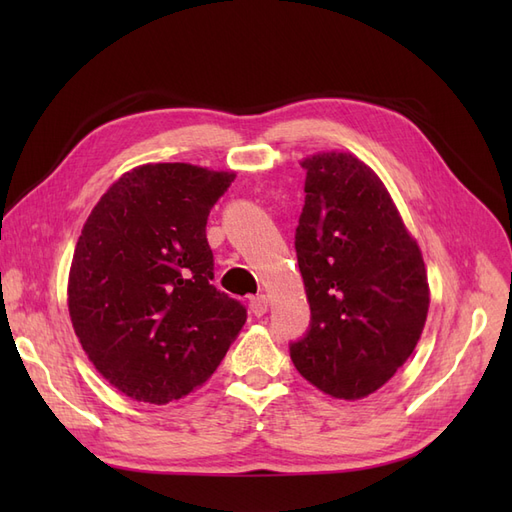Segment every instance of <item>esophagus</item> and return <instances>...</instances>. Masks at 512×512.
<instances>
[{"label": "esophagus", "mask_w": 512, "mask_h": 512, "mask_svg": "<svg viewBox=\"0 0 512 512\" xmlns=\"http://www.w3.org/2000/svg\"><path fill=\"white\" fill-rule=\"evenodd\" d=\"M250 309L254 316H265L269 312V299L265 297V294H258V297H252L250 299Z\"/></svg>", "instance_id": "1"}]
</instances>
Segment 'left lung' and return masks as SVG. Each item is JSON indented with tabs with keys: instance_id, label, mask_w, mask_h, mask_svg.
I'll return each mask as SVG.
<instances>
[{
	"instance_id": "obj_1",
	"label": "left lung",
	"mask_w": 512,
	"mask_h": 512,
	"mask_svg": "<svg viewBox=\"0 0 512 512\" xmlns=\"http://www.w3.org/2000/svg\"><path fill=\"white\" fill-rule=\"evenodd\" d=\"M301 166L305 205L294 250L312 324L290 359L322 393L363 399L395 376L421 339L427 269L389 190L363 160L320 151Z\"/></svg>"
}]
</instances>
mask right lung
Returning a JSON list of instances; mask_svg holds the SVG:
<instances>
[{"instance_id":"obj_1","label":"right lung","mask_w":512,"mask_h":512,"mask_svg":"<svg viewBox=\"0 0 512 512\" xmlns=\"http://www.w3.org/2000/svg\"><path fill=\"white\" fill-rule=\"evenodd\" d=\"M232 170L143 164L108 188L76 241L68 312L104 380L130 399L168 404L203 386L247 320L211 284V207Z\"/></svg>"}]
</instances>
